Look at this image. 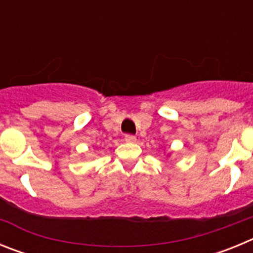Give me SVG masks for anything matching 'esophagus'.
Returning <instances> with one entry per match:
<instances>
[{"label": "esophagus", "instance_id": "34e87169", "mask_svg": "<svg viewBox=\"0 0 253 253\" xmlns=\"http://www.w3.org/2000/svg\"><path fill=\"white\" fill-rule=\"evenodd\" d=\"M135 140H137V138H135V135H133V134H126V135H125V142L134 143Z\"/></svg>", "mask_w": 253, "mask_h": 253}]
</instances>
